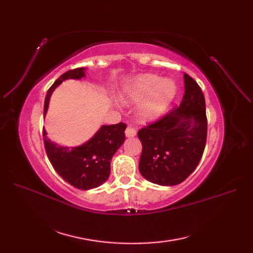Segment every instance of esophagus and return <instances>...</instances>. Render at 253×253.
Returning <instances> with one entry per match:
<instances>
[{"instance_id": "esophagus-1", "label": "esophagus", "mask_w": 253, "mask_h": 253, "mask_svg": "<svg viewBox=\"0 0 253 253\" xmlns=\"http://www.w3.org/2000/svg\"><path fill=\"white\" fill-rule=\"evenodd\" d=\"M136 129L132 126H127L126 129V136L127 137V138H131V137H134L136 136Z\"/></svg>"}]
</instances>
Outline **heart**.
<instances>
[{
  "mask_svg": "<svg viewBox=\"0 0 253 253\" xmlns=\"http://www.w3.org/2000/svg\"><path fill=\"white\" fill-rule=\"evenodd\" d=\"M176 94L172 80L163 79L154 74H144L127 84L125 95L129 100L140 102L138 116L143 121H151L162 116Z\"/></svg>",
  "mask_w": 253,
  "mask_h": 253,
  "instance_id": "1",
  "label": "heart"
}]
</instances>
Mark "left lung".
I'll use <instances>...</instances> for the list:
<instances>
[{
    "instance_id": "obj_1",
    "label": "left lung",
    "mask_w": 253,
    "mask_h": 253,
    "mask_svg": "<svg viewBox=\"0 0 253 253\" xmlns=\"http://www.w3.org/2000/svg\"><path fill=\"white\" fill-rule=\"evenodd\" d=\"M185 95L177 109L138 132L142 143L139 172L150 182L176 186L192 173L203 156L207 139L205 97L183 74Z\"/></svg>"
}]
</instances>
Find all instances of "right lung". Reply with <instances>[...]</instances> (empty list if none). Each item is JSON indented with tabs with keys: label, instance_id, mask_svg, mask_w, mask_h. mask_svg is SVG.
Here are the masks:
<instances>
[{
	"label": "right lung",
	"instance_id": "1",
	"mask_svg": "<svg viewBox=\"0 0 253 253\" xmlns=\"http://www.w3.org/2000/svg\"><path fill=\"white\" fill-rule=\"evenodd\" d=\"M86 68L71 70L52 84L44 102V117L48 110L52 91L67 79L80 80L85 77ZM126 125L101 126L95 135L78 147H62L51 141L43 127L45 151L53 169L73 187L89 190L101 186L108 180L111 173V162L115 153L125 142Z\"/></svg>",
	"mask_w": 253,
	"mask_h": 253
}]
</instances>
